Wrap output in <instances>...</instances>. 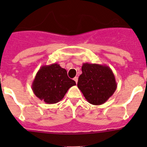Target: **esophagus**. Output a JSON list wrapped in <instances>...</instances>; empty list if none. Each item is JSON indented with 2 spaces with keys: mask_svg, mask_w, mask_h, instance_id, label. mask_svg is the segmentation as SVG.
I'll list each match as a JSON object with an SVG mask.
<instances>
[{
  "mask_svg": "<svg viewBox=\"0 0 147 147\" xmlns=\"http://www.w3.org/2000/svg\"><path fill=\"white\" fill-rule=\"evenodd\" d=\"M73 80H75V82H76V83H78V77H75V78H73Z\"/></svg>",
  "mask_w": 147,
  "mask_h": 147,
  "instance_id": "esophagus-1",
  "label": "esophagus"
}]
</instances>
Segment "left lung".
Returning <instances> with one entry per match:
<instances>
[{
	"instance_id": "8db88e82",
	"label": "left lung",
	"mask_w": 147,
	"mask_h": 147,
	"mask_svg": "<svg viewBox=\"0 0 147 147\" xmlns=\"http://www.w3.org/2000/svg\"><path fill=\"white\" fill-rule=\"evenodd\" d=\"M82 72L78 78V86L91 104H103L116 90L115 75L109 66L83 63Z\"/></svg>"
}]
</instances>
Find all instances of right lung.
<instances>
[{
  "label": "right lung",
  "instance_id": "add662e5",
  "mask_svg": "<svg viewBox=\"0 0 147 147\" xmlns=\"http://www.w3.org/2000/svg\"><path fill=\"white\" fill-rule=\"evenodd\" d=\"M74 80L67 76L65 69L58 63L43 65L37 72L32 84V89L37 98L48 104L61 101L72 86Z\"/></svg>",
  "mask_w": 147,
  "mask_h": 147
}]
</instances>
